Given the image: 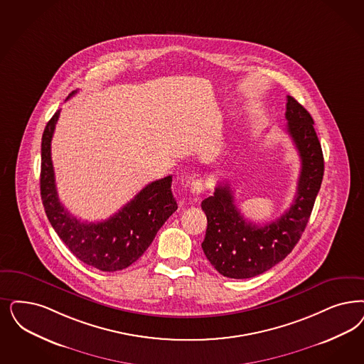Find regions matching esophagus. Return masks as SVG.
<instances>
[{"instance_id":"obj_1","label":"esophagus","mask_w":364,"mask_h":364,"mask_svg":"<svg viewBox=\"0 0 364 364\" xmlns=\"http://www.w3.org/2000/svg\"><path fill=\"white\" fill-rule=\"evenodd\" d=\"M204 189H205V186H204V180L198 178V180L192 181V184H191V192H192L193 195H200V193L204 192Z\"/></svg>"}]
</instances>
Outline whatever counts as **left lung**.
Instances as JSON below:
<instances>
[{"label":"left lung","mask_w":364,"mask_h":364,"mask_svg":"<svg viewBox=\"0 0 364 364\" xmlns=\"http://www.w3.org/2000/svg\"><path fill=\"white\" fill-rule=\"evenodd\" d=\"M285 118L301 159L297 193L287 213L264 226L251 223L237 208L227 183H219L213 196L201 201L207 215L201 247L222 276L242 279L267 272L294 249L309 220L324 175L323 151L314 118L290 95Z\"/></svg>","instance_id":"obj_1"}]
</instances>
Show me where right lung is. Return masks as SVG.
Here are the masks:
<instances>
[{
	"label": "right lung",
	"instance_id": "right-lung-1",
	"mask_svg": "<svg viewBox=\"0 0 364 364\" xmlns=\"http://www.w3.org/2000/svg\"><path fill=\"white\" fill-rule=\"evenodd\" d=\"M76 92L73 91L68 98ZM59 114L60 110L53 114L41 138L40 192L50 226L82 262L102 272L126 269L146 251L157 231L177 210L171 189L172 176L151 181L109 219L80 222L64 208L55 184L50 141Z\"/></svg>",
	"mask_w": 364,
	"mask_h": 364
}]
</instances>
